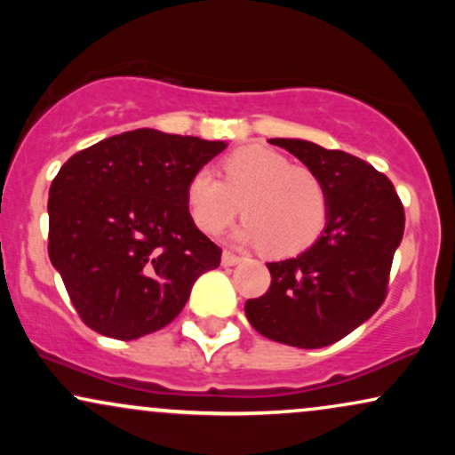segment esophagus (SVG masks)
Masks as SVG:
<instances>
[{"label": "esophagus", "mask_w": 455, "mask_h": 455, "mask_svg": "<svg viewBox=\"0 0 455 455\" xmlns=\"http://www.w3.org/2000/svg\"><path fill=\"white\" fill-rule=\"evenodd\" d=\"M239 260H242L239 254L228 252V250H224V252H222V265H224V267H233V265H237Z\"/></svg>", "instance_id": "34e87169"}]
</instances>
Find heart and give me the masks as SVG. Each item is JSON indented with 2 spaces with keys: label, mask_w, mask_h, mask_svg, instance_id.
<instances>
[{
  "label": "heart",
  "mask_w": 455,
  "mask_h": 455,
  "mask_svg": "<svg viewBox=\"0 0 455 455\" xmlns=\"http://www.w3.org/2000/svg\"><path fill=\"white\" fill-rule=\"evenodd\" d=\"M235 237L263 245L269 257H293L321 237L329 213L327 188L315 171L278 151L248 145L220 162V177L198 169L186 184V207L201 233H222L239 213Z\"/></svg>",
  "instance_id": "heart-1"
}]
</instances>
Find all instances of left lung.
I'll return each instance as SVG.
<instances>
[{
  "label": "left lung",
  "instance_id": "obj_1",
  "mask_svg": "<svg viewBox=\"0 0 455 455\" xmlns=\"http://www.w3.org/2000/svg\"><path fill=\"white\" fill-rule=\"evenodd\" d=\"M269 143L321 177L329 198L327 227L299 257L267 263V293L245 301V316L274 342L329 347L383 306L404 235V207L387 175L347 151L299 139Z\"/></svg>",
  "mask_w": 455,
  "mask_h": 455
}]
</instances>
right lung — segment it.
I'll use <instances>...</instances> for the list:
<instances>
[{"mask_svg": "<svg viewBox=\"0 0 455 455\" xmlns=\"http://www.w3.org/2000/svg\"><path fill=\"white\" fill-rule=\"evenodd\" d=\"M222 140L140 128L78 151L49 190V259L78 316L115 340L169 325L222 250L192 222L186 184Z\"/></svg>", "mask_w": 455, "mask_h": 455, "instance_id": "1", "label": "right lung"}]
</instances>
